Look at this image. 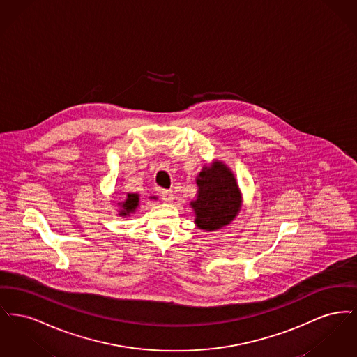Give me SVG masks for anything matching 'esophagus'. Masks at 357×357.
Here are the masks:
<instances>
[{
  "mask_svg": "<svg viewBox=\"0 0 357 357\" xmlns=\"http://www.w3.org/2000/svg\"><path fill=\"white\" fill-rule=\"evenodd\" d=\"M160 197H162V201L166 204H171L174 201V192L171 190H163L160 192Z\"/></svg>",
  "mask_w": 357,
  "mask_h": 357,
  "instance_id": "34e87169",
  "label": "esophagus"
}]
</instances>
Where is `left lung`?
<instances>
[{"mask_svg":"<svg viewBox=\"0 0 357 357\" xmlns=\"http://www.w3.org/2000/svg\"><path fill=\"white\" fill-rule=\"evenodd\" d=\"M197 198L190 202L194 223L204 231H217L236 220L242 207V192L234 172L222 160H213L195 178Z\"/></svg>","mask_w":357,"mask_h":357,"instance_id":"obj_1","label":"left lung"}]
</instances>
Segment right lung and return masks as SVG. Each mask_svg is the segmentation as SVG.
I'll use <instances>...</instances> for the list:
<instances>
[{"label": "right lung", "mask_w": 357, "mask_h": 357, "mask_svg": "<svg viewBox=\"0 0 357 357\" xmlns=\"http://www.w3.org/2000/svg\"><path fill=\"white\" fill-rule=\"evenodd\" d=\"M151 199H158L156 197H150ZM119 206V211L118 215L119 217H131V214H135L137 207H139V194H134V192H128L126 199L121 201L118 204Z\"/></svg>", "instance_id": "add662e5"}]
</instances>
